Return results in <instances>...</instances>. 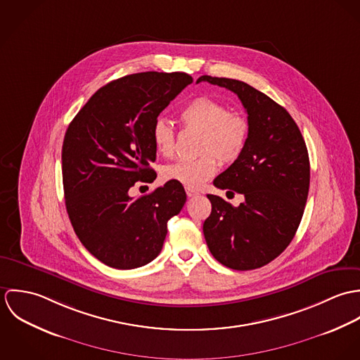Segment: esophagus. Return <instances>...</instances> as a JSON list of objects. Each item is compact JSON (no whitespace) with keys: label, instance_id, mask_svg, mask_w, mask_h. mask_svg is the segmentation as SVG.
<instances>
[{"label":"esophagus","instance_id":"34e87169","mask_svg":"<svg viewBox=\"0 0 360 360\" xmlns=\"http://www.w3.org/2000/svg\"><path fill=\"white\" fill-rule=\"evenodd\" d=\"M186 193H187V197H188V198L195 197V195H198V194H200L198 191H195V190H193V188H186Z\"/></svg>","mask_w":360,"mask_h":360}]
</instances>
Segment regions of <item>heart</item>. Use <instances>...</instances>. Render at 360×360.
Masks as SVG:
<instances>
[{
	"instance_id": "1",
	"label": "heart",
	"mask_w": 360,
	"mask_h": 360,
	"mask_svg": "<svg viewBox=\"0 0 360 360\" xmlns=\"http://www.w3.org/2000/svg\"><path fill=\"white\" fill-rule=\"evenodd\" d=\"M186 127L200 130L197 158L179 159L162 167V179L187 188H197L216 172V158L231 163L244 153L250 139V120L241 112H233L221 101L197 97L187 103L180 113ZM153 140L158 153L170 156L174 153L176 133L173 126L159 119L153 127Z\"/></svg>"
}]
</instances>
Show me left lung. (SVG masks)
I'll return each instance as SVG.
<instances>
[{"mask_svg":"<svg viewBox=\"0 0 360 360\" xmlns=\"http://www.w3.org/2000/svg\"><path fill=\"white\" fill-rule=\"evenodd\" d=\"M238 96L251 126L248 144L213 186L243 194L233 206L207 194L212 212L204 221L210 254L234 270H252L278 257L292 241L308 200L310 165L305 140L291 115L250 84L201 76Z\"/></svg>","mask_w":360,"mask_h":360,"instance_id":"8db88e82","label":"left lung"}]
</instances>
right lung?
<instances>
[{
  "label": "right lung",
  "mask_w": 360,
  "mask_h": 360,
  "mask_svg": "<svg viewBox=\"0 0 360 360\" xmlns=\"http://www.w3.org/2000/svg\"><path fill=\"white\" fill-rule=\"evenodd\" d=\"M193 77L183 72L129 75L101 87L70 122L62 146L66 210L84 248L115 269H136L159 255L167 220L183 209L181 184L167 181L133 198L156 179L153 127Z\"/></svg>",
  "instance_id": "1"
}]
</instances>
